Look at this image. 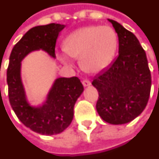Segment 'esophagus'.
<instances>
[{"instance_id":"esophagus-1","label":"esophagus","mask_w":159,"mask_h":159,"mask_svg":"<svg viewBox=\"0 0 159 159\" xmlns=\"http://www.w3.org/2000/svg\"><path fill=\"white\" fill-rule=\"evenodd\" d=\"M90 84H91V83H90V81H89V80L85 79V80H83V85L84 86V87H88V86H89Z\"/></svg>"}]
</instances>
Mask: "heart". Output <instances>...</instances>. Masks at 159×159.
I'll return each instance as SVG.
<instances>
[{"label":"heart","instance_id":"b5f03b06","mask_svg":"<svg viewBox=\"0 0 159 159\" xmlns=\"http://www.w3.org/2000/svg\"><path fill=\"white\" fill-rule=\"evenodd\" d=\"M118 47V36L108 25H91L75 30L65 38L64 50L73 58H80L82 68L97 73L105 70L114 59ZM63 63L70 64L63 53L58 54Z\"/></svg>","mask_w":159,"mask_h":159}]
</instances>
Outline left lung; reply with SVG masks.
<instances>
[{
	"mask_svg": "<svg viewBox=\"0 0 159 159\" xmlns=\"http://www.w3.org/2000/svg\"><path fill=\"white\" fill-rule=\"evenodd\" d=\"M119 56L108 68L95 76L92 85L98 90L96 110L104 121L121 125L141 114L148 102L152 86L145 52L134 33L115 20Z\"/></svg>",
	"mask_w": 159,
	"mask_h": 159,
	"instance_id": "obj_1",
	"label": "left lung"
}]
</instances>
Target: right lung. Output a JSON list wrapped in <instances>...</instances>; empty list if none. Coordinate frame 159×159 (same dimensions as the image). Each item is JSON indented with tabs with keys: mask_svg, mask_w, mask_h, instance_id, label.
<instances>
[{
	"mask_svg": "<svg viewBox=\"0 0 159 159\" xmlns=\"http://www.w3.org/2000/svg\"><path fill=\"white\" fill-rule=\"evenodd\" d=\"M64 25L52 23L33 27L14 45L7 71L8 97L19 120L26 127L43 135L62 133L71 123L74 106L83 92L76 76L57 78L41 106L30 105L21 79V61L30 52L42 50L55 58V46Z\"/></svg>",
	"mask_w": 159,
	"mask_h": 159,
	"instance_id": "right-lung-1",
	"label": "right lung"
}]
</instances>
